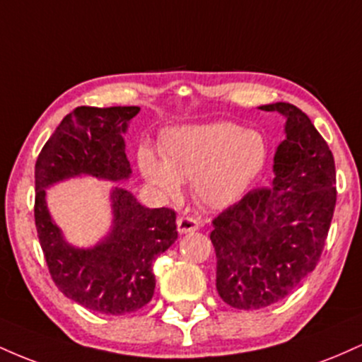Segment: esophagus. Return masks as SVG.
I'll list each match as a JSON object with an SVG mask.
<instances>
[{
    "instance_id": "34e87169",
    "label": "esophagus",
    "mask_w": 362,
    "mask_h": 362,
    "mask_svg": "<svg viewBox=\"0 0 362 362\" xmlns=\"http://www.w3.org/2000/svg\"><path fill=\"white\" fill-rule=\"evenodd\" d=\"M177 228H178V233L185 235V233H190V231L197 230L199 223L197 219L190 218V216H180V218L177 219Z\"/></svg>"
}]
</instances>
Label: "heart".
I'll return each instance as SVG.
<instances>
[{
	"instance_id": "heart-1",
	"label": "heart",
	"mask_w": 362,
	"mask_h": 362,
	"mask_svg": "<svg viewBox=\"0 0 362 362\" xmlns=\"http://www.w3.org/2000/svg\"><path fill=\"white\" fill-rule=\"evenodd\" d=\"M267 141L259 131L233 122L180 126L165 132L160 160L151 149L139 151L143 175L165 195H175L190 180L199 204L218 207L233 201L264 170Z\"/></svg>"
}]
</instances>
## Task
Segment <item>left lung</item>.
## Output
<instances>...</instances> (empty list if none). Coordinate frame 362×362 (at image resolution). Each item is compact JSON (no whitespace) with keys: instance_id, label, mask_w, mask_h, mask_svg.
Listing matches in <instances>:
<instances>
[{"instance_id":"obj_1","label":"left lung","mask_w":362,"mask_h":362,"mask_svg":"<svg viewBox=\"0 0 362 362\" xmlns=\"http://www.w3.org/2000/svg\"><path fill=\"white\" fill-rule=\"evenodd\" d=\"M286 117L271 187L253 189L213 219L216 289L238 310L281 301L317 267L334 216V155L308 115L286 102L262 105Z\"/></svg>"}]
</instances>
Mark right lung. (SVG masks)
<instances>
[{
    "label": "right lung",
    "mask_w": 362,
    "mask_h": 362,
    "mask_svg": "<svg viewBox=\"0 0 362 362\" xmlns=\"http://www.w3.org/2000/svg\"><path fill=\"white\" fill-rule=\"evenodd\" d=\"M139 107H76L61 120L35 163V228L57 289L86 310L126 315L151 301L153 262L177 240V214L141 206L129 190L110 192L112 228L95 247L69 245L52 221L45 189L68 178L91 175L120 182L131 177L124 132Z\"/></svg>",
    "instance_id": "add662e5"
}]
</instances>
